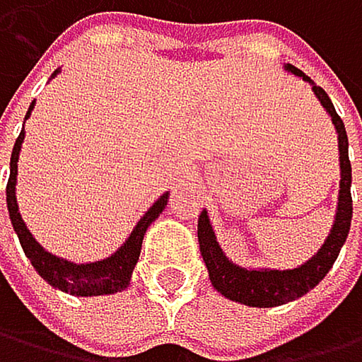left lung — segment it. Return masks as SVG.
Returning <instances> with one entry per match:
<instances>
[{
    "mask_svg": "<svg viewBox=\"0 0 362 362\" xmlns=\"http://www.w3.org/2000/svg\"><path fill=\"white\" fill-rule=\"evenodd\" d=\"M287 71L293 75L303 77L305 82L312 84L316 98L320 104L327 108V113L332 115V122L338 133V151H341V191H338V211L334 227L327 235V240L320 247L318 254L307 260L305 264L296 267V269H243L235 267L233 262L227 260V256L222 254V249L216 243L214 229L209 225L206 211L200 214L198 218V243H200V254L202 260L209 269V278L211 285L227 296L229 300L243 303L249 307H278L285 305L289 300H296L305 296L309 289H314L320 280L327 276L332 269L334 260L338 258L343 243L347 240L349 225H351V164H349V153H347V133L341 115L336 113V108L329 100V95L320 86H316L303 71H298L291 64H287Z\"/></svg>",
    "mask_w": 362,
    "mask_h": 362,
    "instance_id": "obj_1",
    "label": "left lung"
}]
</instances>
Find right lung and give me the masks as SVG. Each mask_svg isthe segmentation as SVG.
<instances>
[{
    "label": "right lung",
    "mask_w": 362,
    "mask_h": 362,
    "mask_svg": "<svg viewBox=\"0 0 362 362\" xmlns=\"http://www.w3.org/2000/svg\"><path fill=\"white\" fill-rule=\"evenodd\" d=\"M30 111H33V104L28 108L26 117L30 115ZM21 142H24V131L19 133L17 142L13 146L11 177H8V185H6V202H8L13 229L17 231L19 243H21V247H24V254L28 256L30 264L35 267V272H37L48 285H53L62 291H69L73 296H104V293H115V291H122L124 287H129L133 267H135L137 258H140L144 233H146L151 222L162 214V209L166 206V200H169V193L160 196L158 202L140 218L133 233L129 235V240L122 245L111 258L90 262V264H73L69 260L55 258V256H50L48 251H44L40 247V243L30 235V231L24 225V220H21V216H19V206H17V198H15V185H17V160H19Z\"/></svg>",
    "instance_id": "add662e5"
}]
</instances>
